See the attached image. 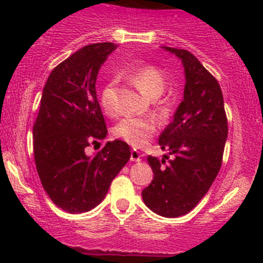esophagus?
I'll return each instance as SVG.
<instances>
[{"label":"esophagus","instance_id":"esophagus-1","mask_svg":"<svg viewBox=\"0 0 263 263\" xmlns=\"http://www.w3.org/2000/svg\"><path fill=\"white\" fill-rule=\"evenodd\" d=\"M131 160L139 163V161L142 160V154L137 150H132L131 151Z\"/></svg>","mask_w":263,"mask_h":263}]
</instances>
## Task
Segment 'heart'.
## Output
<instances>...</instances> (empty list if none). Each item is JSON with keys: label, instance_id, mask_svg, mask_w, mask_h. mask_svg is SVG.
I'll return each instance as SVG.
<instances>
[{"label": "heart", "instance_id": "1", "mask_svg": "<svg viewBox=\"0 0 263 263\" xmlns=\"http://www.w3.org/2000/svg\"><path fill=\"white\" fill-rule=\"evenodd\" d=\"M132 81L150 98H158L165 89V79L161 71L154 66H141L132 73ZM116 81H110L100 92V105L107 115L115 116L117 112L115 97ZM155 119L153 117H124L117 123L115 134L119 139L134 147H142L150 141L156 131Z\"/></svg>", "mask_w": 263, "mask_h": 263}]
</instances>
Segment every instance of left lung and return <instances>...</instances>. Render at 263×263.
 I'll return each instance as SVG.
<instances>
[{
  "instance_id": "1",
  "label": "left lung",
  "mask_w": 263,
  "mask_h": 263,
  "mask_svg": "<svg viewBox=\"0 0 263 263\" xmlns=\"http://www.w3.org/2000/svg\"><path fill=\"white\" fill-rule=\"evenodd\" d=\"M184 68L183 100L159 137L161 150L174 158L165 166L154 156L153 182L142 191L145 205L164 217H179L196 208L220 171L228 137L224 98L216 79L184 49L163 47Z\"/></svg>"
}]
</instances>
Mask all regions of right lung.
<instances>
[{
	"instance_id": "1",
	"label": "right lung",
	"mask_w": 263,
	"mask_h": 263,
	"mask_svg": "<svg viewBox=\"0 0 263 263\" xmlns=\"http://www.w3.org/2000/svg\"><path fill=\"white\" fill-rule=\"evenodd\" d=\"M113 43L82 47L50 72L33 127L34 158L44 191L70 214L86 213L104 200L110 183L129 160L124 141H108L87 155L91 142L107 137L97 99L98 72Z\"/></svg>"
}]
</instances>
